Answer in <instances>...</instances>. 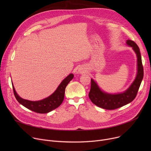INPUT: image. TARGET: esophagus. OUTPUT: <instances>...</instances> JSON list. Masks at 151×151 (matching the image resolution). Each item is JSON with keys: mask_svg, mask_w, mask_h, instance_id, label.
Wrapping results in <instances>:
<instances>
[{"mask_svg": "<svg viewBox=\"0 0 151 151\" xmlns=\"http://www.w3.org/2000/svg\"><path fill=\"white\" fill-rule=\"evenodd\" d=\"M82 71H83V70H82L81 68H79V69H78V71H77V73H81Z\"/></svg>", "mask_w": 151, "mask_h": 151, "instance_id": "34e87169", "label": "esophagus"}]
</instances>
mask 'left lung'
Listing matches in <instances>:
<instances>
[{"label": "left lung", "instance_id": "1", "mask_svg": "<svg viewBox=\"0 0 151 151\" xmlns=\"http://www.w3.org/2000/svg\"><path fill=\"white\" fill-rule=\"evenodd\" d=\"M126 43L132 47L133 50L137 55V74L136 78L125 91L114 94L103 91L99 88L97 83L93 79H91V86L89 97L93 104L100 108L109 110L115 109L129 104L137 96L144 75L141 53L139 47L133 41L127 40Z\"/></svg>", "mask_w": 151, "mask_h": 151}]
</instances>
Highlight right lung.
<instances>
[{
  "label": "right lung",
  "mask_w": 151,
  "mask_h": 151,
  "mask_svg": "<svg viewBox=\"0 0 151 151\" xmlns=\"http://www.w3.org/2000/svg\"><path fill=\"white\" fill-rule=\"evenodd\" d=\"M73 76L74 75L72 73L68 75L60 83L56 90L50 96L42 100L30 101L22 99L16 92L13 84H12L14 95L19 104L27 109L37 113H47L55 109V108H57L61 105L63 99H64L65 90L66 87L69 82L73 78Z\"/></svg>",
  "instance_id": "1"
}]
</instances>
